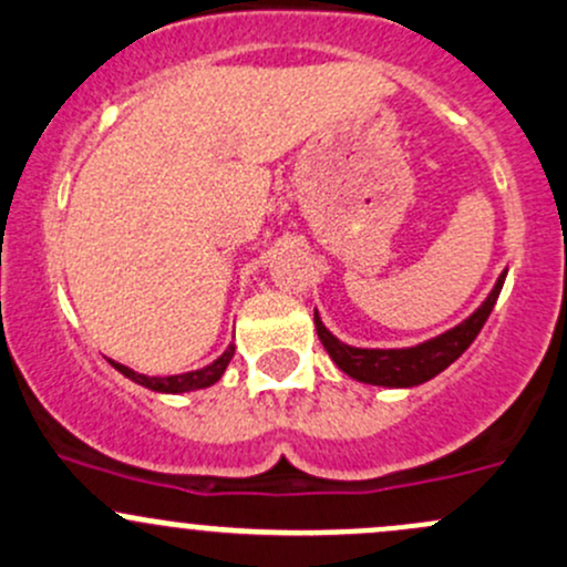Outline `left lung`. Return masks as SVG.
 <instances>
[{
	"instance_id": "8db88e82",
	"label": "left lung",
	"mask_w": 567,
	"mask_h": 567,
	"mask_svg": "<svg viewBox=\"0 0 567 567\" xmlns=\"http://www.w3.org/2000/svg\"><path fill=\"white\" fill-rule=\"evenodd\" d=\"M505 274H499L497 285L488 293V299L470 315L464 323H458L456 329L440 333V337L429 339L424 344H415V348L404 350H367V348H350V344L339 342L333 333L320 323L318 312H315V329H318L320 342L329 350V355L350 378L361 380V383L372 385H389V389H410V385H421L426 380H432L434 374L443 372L445 367H451L464 350L473 344V339L478 337L484 329L486 318L492 315L494 303H497L499 290H503Z\"/></svg>"
}]
</instances>
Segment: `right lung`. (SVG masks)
I'll use <instances>...</instances> for the list:
<instances>
[{
  "instance_id": "right-lung-1",
  "label": "right lung",
  "mask_w": 567,
  "mask_h": 567,
  "mask_svg": "<svg viewBox=\"0 0 567 567\" xmlns=\"http://www.w3.org/2000/svg\"><path fill=\"white\" fill-rule=\"evenodd\" d=\"M230 359H234V344H230L228 350H225L223 355H219L217 361L208 363L204 369H195V372H184V374H171V378H148V374H141V372H133L130 367H124V363H113V369H118V372L124 374V378L135 380V383L143 385V389H152V391H159V393H184V391H195V389H206V385H214L219 378H223L225 367H228Z\"/></svg>"
}]
</instances>
